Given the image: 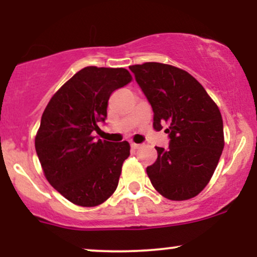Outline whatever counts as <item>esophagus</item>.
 <instances>
[{"instance_id": "34e87169", "label": "esophagus", "mask_w": 257, "mask_h": 257, "mask_svg": "<svg viewBox=\"0 0 257 257\" xmlns=\"http://www.w3.org/2000/svg\"><path fill=\"white\" fill-rule=\"evenodd\" d=\"M131 147H132L133 150H138L139 147H141V145H140V144H135V143H132V144H131Z\"/></svg>"}]
</instances>
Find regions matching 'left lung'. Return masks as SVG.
I'll return each instance as SVG.
<instances>
[{"mask_svg": "<svg viewBox=\"0 0 257 257\" xmlns=\"http://www.w3.org/2000/svg\"><path fill=\"white\" fill-rule=\"evenodd\" d=\"M153 111V128L164 124L169 147H156L146 168L153 187L172 200L196 197L210 181L223 150L220 110L193 76L161 63L129 66Z\"/></svg>", "mask_w": 257, "mask_h": 257, "instance_id": "left-lung-1", "label": "left lung"}]
</instances>
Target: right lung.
I'll return each mask as SVG.
<instances>
[{"instance_id":"obj_1","label":"right lung","mask_w":257,"mask_h":257,"mask_svg":"<svg viewBox=\"0 0 257 257\" xmlns=\"http://www.w3.org/2000/svg\"><path fill=\"white\" fill-rule=\"evenodd\" d=\"M132 81L125 69L87 66L72 76L44 110L35 147L44 175L73 204L95 206L116 191L126 141L95 140L111 94Z\"/></svg>"}]
</instances>
